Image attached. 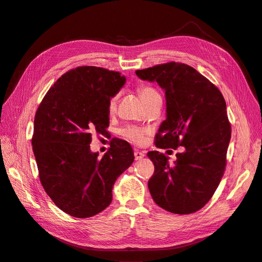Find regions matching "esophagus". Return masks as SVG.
I'll return each mask as SVG.
<instances>
[{
  "label": "esophagus",
  "mask_w": 262,
  "mask_h": 262,
  "mask_svg": "<svg viewBox=\"0 0 262 262\" xmlns=\"http://www.w3.org/2000/svg\"><path fill=\"white\" fill-rule=\"evenodd\" d=\"M144 156H145V153L141 152V150H136V152H134V158H136L137 161L142 160V158H143Z\"/></svg>",
  "instance_id": "esophagus-1"
}]
</instances>
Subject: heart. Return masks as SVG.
<instances>
[{
	"label": "heart",
	"instance_id": "1",
	"mask_svg": "<svg viewBox=\"0 0 262 262\" xmlns=\"http://www.w3.org/2000/svg\"><path fill=\"white\" fill-rule=\"evenodd\" d=\"M138 94L142 100V102H144L145 100H147L149 97L154 96V95L158 94L153 87L147 86V85H142L138 89ZM116 102H117V97L112 98V100L109 101V112H114L116 108ZM122 134L126 138L129 139L130 141H132L133 143L140 144L143 142L144 140V136H145V130L138 128V126H128L122 130Z\"/></svg>",
	"mask_w": 262,
	"mask_h": 262
}]
</instances>
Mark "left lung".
Masks as SVG:
<instances>
[{"label": "left lung", "instance_id": "left-lung-1", "mask_svg": "<svg viewBox=\"0 0 262 262\" xmlns=\"http://www.w3.org/2000/svg\"><path fill=\"white\" fill-rule=\"evenodd\" d=\"M136 74L165 91L166 120L156 134V147L185 148L173 165L158 150L147 153L155 167L147 184L150 195L171 213L199 211L215 192L226 166L232 131L223 95L184 63H165Z\"/></svg>", "mask_w": 262, "mask_h": 262}]
</instances>
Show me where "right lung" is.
Returning <instances> with one entry per match:
<instances>
[{"instance_id": "right-lung-1", "label": "right lung", "mask_w": 262, "mask_h": 262, "mask_svg": "<svg viewBox=\"0 0 262 262\" xmlns=\"http://www.w3.org/2000/svg\"><path fill=\"white\" fill-rule=\"evenodd\" d=\"M125 83L119 72L78 67L63 74L46 94L35 116L31 139L40 182L57 207L84 219L104 211L117 178L134 161L126 141L114 140L98 157L92 136L109 126V101Z\"/></svg>"}]
</instances>
